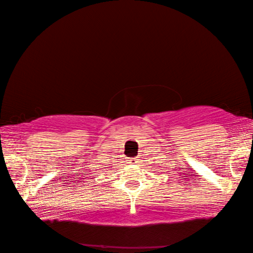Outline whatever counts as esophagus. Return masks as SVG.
Masks as SVG:
<instances>
[{
  "label": "esophagus",
  "instance_id": "34e87169",
  "mask_svg": "<svg viewBox=\"0 0 253 253\" xmlns=\"http://www.w3.org/2000/svg\"><path fill=\"white\" fill-rule=\"evenodd\" d=\"M138 162V158H129L127 159V163L129 164H136Z\"/></svg>",
  "mask_w": 253,
  "mask_h": 253
}]
</instances>
